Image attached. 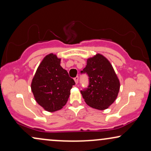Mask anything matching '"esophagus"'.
Segmentation results:
<instances>
[{"mask_svg": "<svg viewBox=\"0 0 151 151\" xmlns=\"http://www.w3.org/2000/svg\"><path fill=\"white\" fill-rule=\"evenodd\" d=\"M74 81H75V83H78V81H79V77H78V76H77V77L74 78Z\"/></svg>", "mask_w": 151, "mask_h": 151, "instance_id": "esophagus-1", "label": "esophagus"}]
</instances>
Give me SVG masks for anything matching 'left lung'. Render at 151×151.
Masks as SVG:
<instances>
[{"mask_svg": "<svg viewBox=\"0 0 151 151\" xmlns=\"http://www.w3.org/2000/svg\"><path fill=\"white\" fill-rule=\"evenodd\" d=\"M81 74L88 77V86L81 91L86 103L96 109H107L116 100L120 89L119 80L109 61L96 54L88 59Z\"/></svg>", "mask_w": 151, "mask_h": 151, "instance_id": "left-lung-1", "label": "left lung"}]
</instances>
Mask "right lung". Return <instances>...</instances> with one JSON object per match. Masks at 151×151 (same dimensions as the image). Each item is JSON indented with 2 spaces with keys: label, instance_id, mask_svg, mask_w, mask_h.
I'll return each instance as SVG.
<instances>
[{
  "label": "right lung",
  "instance_id": "1",
  "mask_svg": "<svg viewBox=\"0 0 151 151\" xmlns=\"http://www.w3.org/2000/svg\"><path fill=\"white\" fill-rule=\"evenodd\" d=\"M60 63V59L56 55H47L32 81L31 90L36 102L47 111L61 109L68 102L72 86L75 84Z\"/></svg>",
  "mask_w": 151,
  "mask_h": 151
}]
</instances>
